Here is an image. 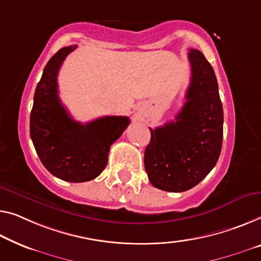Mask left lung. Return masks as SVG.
Instances as JSON below:
<instances>
[{"instance_id":"left-lung-1","label":"left lung","mask_w":261,"mask_h":261,"mask_svg":"<svg viewBox=\"0 0 261 261\" xmlns=\"http://www.w3.org/2000/svg\"><path fill=\"white\" fill-rule=\"evenodd\" d=\"M191 83L176 122L151 129L144 165L154 188L182 192L204 179L220 155L223 106L211 64L199 50L189 53Z\"/></svg>"}]
</instances>
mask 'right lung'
Returning a JSON list of instances; mask_svg holds the SVG:
<instances>
[{"instance_id": "obj_1", "label": "right lung", "mask_w": 261, "mask_h": 261, "mask_svg": "<svg viewBox=\"0 0 261 261\" xmlns=\"http://www.w3.org/2000/svg\"><path fill=\"white\" fill-rule=\"evenodd\" d=\"M77 45L58 50L43 70L34 95L30 137L42 164L62 180L95 179L108 164L112 143L129 125L125 116H106L87 124L76 122L58 97L57 76L63 61Z\"/></svg>"}]
</instances>
